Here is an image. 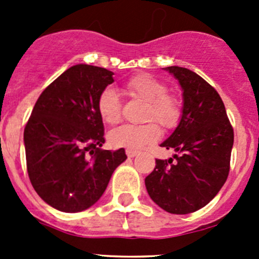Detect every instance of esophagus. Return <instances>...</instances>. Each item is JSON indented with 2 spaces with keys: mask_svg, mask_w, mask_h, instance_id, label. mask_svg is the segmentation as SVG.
Instances as JSON below:
<instances>
[{
  "mask_svg": "<svg viewBox=\"0 0 259 259\" xmlns=\"http://www.w3.org/2000/svg\"><path fill=\"white\" fill-rule=\"evenodd\" d=\"M138 153H139V151H138V150H133V149H126V155L129 156V158H134V156L138 155Z\"/></svg>",
  "mask_w": 259,
  "mask_h": 259,
  "instance_id": "obj_1",
  "label": "esophagus"
}]
</instances>
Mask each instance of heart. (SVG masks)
I'll use <instances>...</instances> for the list:
<instances>
[{
	"instance_id": "obj_1",
	"label": "heart",
	"mask_w": 259,
	"mask_h": 259,
	"mask_svg": "<svg viewBox=\"0 0 259 259\" xmlns=\"http://www.w3.org/2000/svg\"><path fill=\"white\" fill-rule=\"evenodd\" d=\"M134 99L145 101L144 124H125L109 133V143L114 148L139 149L160 138L159 122L164 129H174L182 117V104L178 96L168 93L165 82L148 74L135 75L125 83ZM98 111L106 124H116L121 117V100L113 88H105L98 98Z\"/></svg>"
}]
</instances>
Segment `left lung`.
Listing matches in <instances>:
<instances>
[{
    "label": "left lung",
    "instance_id": "left-lung-1",
    "mask_svg": "<svg viewBox=\"0 0 259 259\" xmlns=\"http://www.w3.org/2000/svg\"><path fill=\"white\" fill-rule=\"evenodd\" d=\"M165 69L179 80L184 105L179 125L160 146L178 154L168 160L156 159L145 187L164 210L188 214L207 205L226 183L234 132L210 83L185 67Z\"/></svg>",
    "mask_w": 259,
    "mask_h": 259
}]
</instances>
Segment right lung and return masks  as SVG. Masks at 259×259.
<instances>
[{
  "instance_id": "right-lung-1",
  "label": "right lung",
  "mask_w": 259,
  "mask_h": 259,
  "mask_svg": "<svg viewBox=\"0 0 259 259\" xmlns=\"http://www.w3.org/2000/svg\"><path fill=\"white\" fill-rule=\"evenodd\" d=\"M113 72L75 65L42 91L25 126L28 178L41 199L55 209L76 213L95 204L124 149L103 150L104 124L98 111L101 91Z\"/></svg>"
}]
</instances>
